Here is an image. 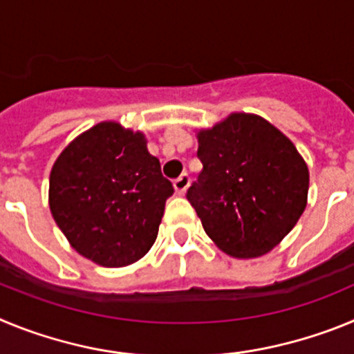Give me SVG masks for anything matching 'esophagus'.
I'll list each match as a JSON object with an SVG mask.
<instances>
[{
	"mask_svg": "<svg viewBox=\"0 0 354 354\" xmlns=\"http://www.w3.org/2000/svg\"><path fill=\"white\" fill-rule=\"evenodd\" d=\"M187 186H189V175L187 174H183L179 179L174 180V187H175V193H177V195H184L187 189Z\"/></svg>",
	"mask_w": 354,
	"mask_h": 354,
	"instance_id": "34e87169",
	"label": "esophagus"
}]
</instances>
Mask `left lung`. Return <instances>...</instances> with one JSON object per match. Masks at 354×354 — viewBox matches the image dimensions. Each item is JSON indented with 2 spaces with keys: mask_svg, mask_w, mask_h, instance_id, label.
<instances>
[{
  "mask_svg": "<svg viewBox=\"0 0 354 354\" xmlns=\"http://www.w3.org/2000/svg\"><path fill=\"white\" fill-rule=\"evenodd\" d=\"M196 140L204 168L186 196L205 234L236 259L271 252L306 207L305 159L282 131L253 113H230Z\"/></svg>",
  "mask_w": 354,
  "mask_h": 354,
  "instance_id": "left-lung-1",
  "label": "left lung"
}]
</instances>
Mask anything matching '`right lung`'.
I'll return each instance as SVG.
<instances>
[{
    "label": "right lung",
    "instance_id": "right-lung-1",
    "mask_svg": "<svg viewBox=\"0 0 354 354\" xmlns=\"http://www.w3.org/2000/svg\"><path fill=\"white\" fill-rule=\"evenodd\" d=\"M174 186L145 134L101 122L72 140L49 175V209L71 246L104 268L152 248Z\"/></svg>",
    "mask_w": 354,
    "mask_h": 354
}]
</instances>
